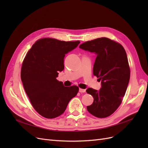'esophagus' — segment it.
<instances>
[{
	"instance_id": "obj_1",
	"label": "esophagus",
	"mask_w": 148,
	"mask_h": 148,
	"mask_svg": "<svg viewBox=\"0 0 148 148\" xmlns=\"http://www.w3.org/2000/svg\"><path fill=\"white\" fill-rule=\"evenodd\" d=\"M79 91L80 92H86V89L79 88Z\"/></svg>"
}]
</instances>
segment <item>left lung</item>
Listing matches in <instances>:
<instances>
[{
  "label": "left lung",
  "instance_id": "obj_1",
  "mask_svg": "<svg viewBox=\"0 0 148 148\" xmlns=\"http://www.w3.org/2000/svg\"><path fill=\"white\" fill-rule=\"evenodd\" d=\"M79 47L96 53L93 74L101 82L99 91L86 89L94 98L87 110L98 118L109 117L120 105L129 83L130 70L126 52L120 44L107 38L85 42Z\"/></svg>",
  "mask_w": 148,
  "mask_h": 148
}]
</instances>
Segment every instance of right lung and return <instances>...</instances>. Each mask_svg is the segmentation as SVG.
<instances>
[{
	"instance_id": "1",
	"label": "right lung",
	"mask_w": 148,
	"mask_h": 148,
	"mask_svg": "<svg viewBox=\"0 0 148 148\" xmlns=\"http://www.w3.org/2000/svg\"><path fill=\"white\" fill-rule=\"evenodd\" d=\"M79 43V41L41 39L33 44L25 58L21 70V81L34 109L44 117H59L77 95L78 86L65 87L56 78L64 69L66 53Z\"/></svg>"
}]
</instances>
